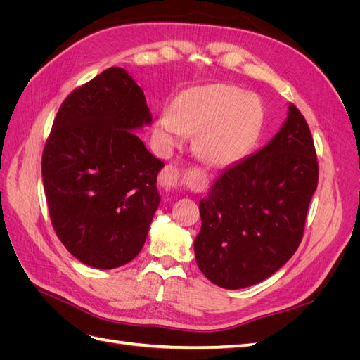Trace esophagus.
Returning <instances> with one entry per match:
<instances>
[{
    "mask_svg": "<svg viewBox=\"0 0 360 360\" xmlns=\"http://www.w3.org/2000/svg\"><path fill=\"white\" fill-rule=\"evenodd\" d=\"M198 180V179H197ZM159 184L165 189L167 192H172L176 191L180 186V171L172 167V165H167L160 171L159 176Z\"/></svg>",
    "mask_w": 360,
    "mask_h": 360,
    "instance_id": "1",
    "label": "esophagus"
}]
</instances>
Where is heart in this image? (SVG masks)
<instances>
[{"label": "heart", "instance_id": "1", "mask_svg": "<svg viewBox=\"0 0 360 360\" xmlns=\"http://www.w3.org/2000/svg\"><path fill=\"white\" fill-rule=\"evenodd\" d=\"M263 124V106L237 86L209 84L181 91L155 124V139L163 151L197 132L195 150L212 167H228L242 159Z\"/></svg>", "mask_w": 360, "mask_h": 360}]
</instances>
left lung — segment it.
Listing matches in <instances>:
<instances>
[{"instance_id":"1","label":"left lung","mask_w":360,"mask_h":360,"mask_svg":"<svg viewBox=\"0 0 360 360\" xmlns=\"http://www.w3.org/2000/svg\"><path fill=\"white\" fill-rule=\"evenodd\" d=\"M317 183L308 123L290 103L269 144L224 169L200 201L193 249L204 276L238 290L274 275L300 245Z\"/></svg>"}]
</instances>
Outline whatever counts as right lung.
Instances as JSON below:
<instances>
[{
    "instance_id": "right-lung-1",
    "label": "right lung",
    "mask_w": 360,
    "mask_h": 360,
    "mask_svg": "<svg viewBox=\"0 0 360 360\" xmlns=\"http://www.w3.org/2000/svg\"><path fill=\"white\" fill-rule=\"evenodd\" d=\"M151 120L144 91L122 68L76 89L53 120L43 188L53 230L85 266H124L146 243L163 163L135 132Z\"/></svg>"
}]
</instances>
